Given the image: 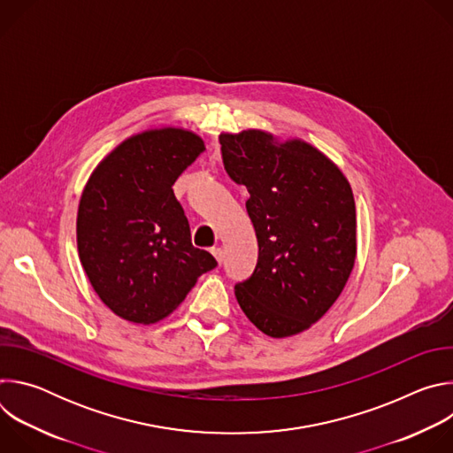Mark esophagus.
Listing matches in <instances>:
<instances>
[{
    "label": "esophagus",
    "instance_id": "obj_1",
    "mask_svg": "<svg viewBox=\"0 0 453 453\" xmlns=\"http://www.w3.org/2000/svg\"><path fill=\"white\" fill-rule=\"evenodd\" d=\"M211 254L217 257V262H219V264H222V262H224V252H222V249H220V247H213V249H211Z\"/></svg>",
    "mask_w": 453,
    "mask_h": 453
}]
</instances>
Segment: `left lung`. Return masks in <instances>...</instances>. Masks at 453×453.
I'll use <instances>...</instances> for the list:
<instances>
[{
  "mask_svg": "<svg viewBox=\"0 0 453 453\" xmlns=\"http://www.w3.org/2000/svg\"><path fill=\"white\" fill-rule=\"evenodd\" d=\"M224 170L249 191L257 240L252 274L234 296L265 335H296L341 296L355 265L357 219L342 172L304 142L276 145L264 131L220 136Z\"/></svg>",
  "mask_w": 453,
  "mask_h": 453,
  "instance_id": "1",
  "label": "left lung"
}]
</instances>
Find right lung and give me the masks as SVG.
Listing matches in <instances>:
<instances>
[{"label": "right lung", "instance_id": "add662e5", "mask_svg": "<svg viewBox=\"0 0 453 453\" xmlns=\"http://www.w3.org/2000/svg\"><path fill=\"white\" fill-rule=\"evenodd\" d=\"M206 150L182 128L128 138L93 172L82 193L77 243L98 297L121 319L149 325L177 308L217 267L193 247L173 182Z\"/></svg>", "mask_w": 453, "mask_h": 453}]
</instances>
